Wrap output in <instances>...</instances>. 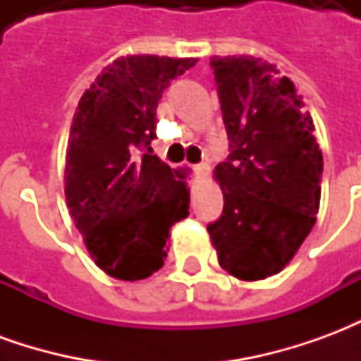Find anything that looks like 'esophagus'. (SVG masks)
<instances>
[{"label": "esophagus", "instance_id": "34e87169", "mask_svg": "<svg viewBox=\"0 0 361 361\" xmlns=\"http://www.w3.org/2000/svg\"><path fill=\"white\" fill-rule=\"evenodd\" d=\"M193 170H195L199 176H203V178H204V176H209V172H211V166L207 164V162H201V164H197Z\"/></svg>", "mask_w": 361, "mask_h": 361}]
</instances>
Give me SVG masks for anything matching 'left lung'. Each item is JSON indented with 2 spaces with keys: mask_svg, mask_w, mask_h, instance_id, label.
Here are the masks:
<instances>
[{
  "mask_svg": "<svg viewBox=\"0 0 361 361\" xmlns=\"http://www.w3.org/2000/svg\"><path fill=\"white\" fill-rule=\"evenodd\" d=\"M230 154L214 168L224 209L207 230L240 280L280 272L315 224L323 154L302 96L253 56L211 58Z\"/></svg>",
  "mask_w": 361,
  "mask_h": 361,
  "instance_id": "8db88e82",
  "label": "left lung"
}]
</instances>
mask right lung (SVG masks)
<instances>
[{"mask_svg":"<svg viewBox=\"0 0 361 361\" xmlns=\"http://www.w3.org/2000/svg\"><path fill=\"white\" fill-rule=\"evenodd\" d=\"M193 58L126 56L82 94L69 131L66 199L90 257L119 280H142L164 265L170 228L189 214L185 172L150 141L157 108Z\"/></svg>","mask_w":361,"mask_h":361,"instance_id":"obj_1","label":"right lung"}]
</instances>
